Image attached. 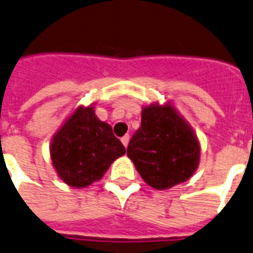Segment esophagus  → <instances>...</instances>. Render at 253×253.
I'll return each mask as SVG.
<instances>
[{
  "label": "esophagus",
  "mask_w": 253,
  "mask_h": 253,
  "mask_svg": "<svg viewBox=\"0 0 253 253\" xmlns=\"http://www.w3.org/2000/svg\"><path fill=\"white\" fill-rule=\"evenodd\" d=\"M121 141H122V144H124L125 146H126V148H127V145H128V141H129V136L128 135H125L124 137L121 139Z\"/></svg>",
  "instance_id": "obj_1"
}]
</instances>
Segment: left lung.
Returning a JSON list of instances; mask_svg holds the SVG:
<instances>
[{"instance_id": "obj_1", "label": "left lung", "mask_w": 253, "mask_h": 253, "mask_svg": "<svg viewBox=\"0 0 253 253\" xmlns=\"http://www.w3.org/2000/svg\"><path fill=\"white\" fill-rule=\"evenodd\" d=\"M127 155L149 186L167 190L187 181L199 167L200 144L170 104H151L129 140Z\"/></svg>"}]
</instances>
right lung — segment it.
I'll list each match as a JSON object with an SVG mask.
<instances>
[{
    "instance_id": "right-lung-1",
    "label": "right lung",
    "mask_w": 253,
    "mask_h": 253,
    "mask_svg": "<svg viewBox=\"0 0 253 253\" xmlns=\"http://www.w3.org/2000/svg\"><path fill=\"white\" fill-rule=\"evenodd\" d=\"M126 149L112 127L98 120L93 107H79L54 135L50 159L60 178L72 187L99 181Z\"/></svg>"
}]
</instances>
